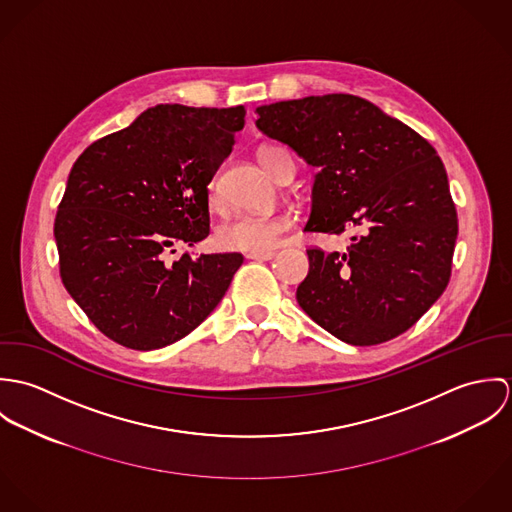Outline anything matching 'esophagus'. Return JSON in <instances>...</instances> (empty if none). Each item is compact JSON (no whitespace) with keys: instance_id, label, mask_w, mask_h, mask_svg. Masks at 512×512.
<instances>
[{"instance_id":"esophagus-1","label":"esophagus","mask_w":512,"mask_h":512,"mask_svg":"<svg viewBox=\"0 0 512 512\" xmlns=\"http://www.w3.org/2000/svg\"><path fill=\"white\" fill-rule=\"evenodd\" d=\"M274 250H264V252H248L246 254V258H250V260H272L274 258Z\"/></svg>"}]
</instances>
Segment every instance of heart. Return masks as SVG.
<instances>
[{
	"label": "heart",
	"instance_id": "obj_1",
	"mask_svg": "<svg viewBox=\"0 0 512 512\" xmlns=\"http://www.w3.org/2000/svg\"><path fill=\"white\" fill-rule=\"evenodd\" d=\"M282 155L290 157V153L282 147L264 146L258 151V161L270 175H274L276 163ZM207 199L213 209H220L222 195L217 179L209 183ZM288 226L290 217L284 213H238L220 222L215 240L222 250L264 252L278 242L280 234Z\"/></svg>",
	"mask_w": 512,
	"mask_h": 512
}]
</instances>
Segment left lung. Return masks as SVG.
<instances>
[{
    "instance_id": "obj_1",
    "label": "left lung",
    "mask_w": 512,
    "mask_h": 512,
    "mask_svg": "<svg viewBox=\"0 0 512 512\" xmlns=\"http://www.w3.org/2000/svg\"><path fill=\"white\" fill-rule=\"evenodd\" d=\"M256 112L260 132L321 169L305 230H361L345 252L307 250L299 307L349 345H378L408 331L451 278L457 211L436 149L353 94Z\"/></svg>"
}]
</instances>
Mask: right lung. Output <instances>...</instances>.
<instances>
[{
  "mask_svg": "<svg viewBox=\"0 0 512 512\" xmlns=\"http://www.w3.org/2000/svg\"><path fill=\"white\" fill-rule=\"evenodd\" d=\"M244 106L159 104L74 161L55 217L61 280L100 333L151 351L197 329L242 254L185 252L209 234L207 185L244 128Z\"/></svg>",
  "mask_w": 512,
  "mask_h": 512,
  "instance_id": "1",
  "label": "right lung"
}]
</instances>
